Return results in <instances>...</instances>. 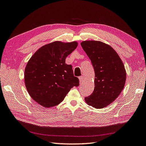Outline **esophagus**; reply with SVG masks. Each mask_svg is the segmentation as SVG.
<instances>
[{
  "label": "esophagus",
  "instance_id": "34e87169",
  "mask_svg": "<svg viewBox=\"0 0 146 146\" xmlns=\"http://www.w3.org/2000/svg\"><path fill=\"white\" fill-rule=\"evenodd\" d=\"M79 80H80V82H82L83 80H84V77H83L82 76H80L79 77Z\"/></svg>",
  "mask_w": 146,
  "mask_h": 146
}]
</instances>
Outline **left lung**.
I'll return each mask as SVG.
<instances>
[{"instance_id":"1","label":"left lung","mask_w":146,"mask_h":146,"mask_svg":"<svg viewBox=\"0 0 146 146\" xmlns=\"http://www.w3.org/2000/svg\"><path fill=\"white\" fill-rule=\"evenodd\" d=\"M81 45L95 72L94 90L85 100L88 105L101 109L113 102L121 92L126 80V71L118 54L109 45L89 40L82 42Z\"/></svg>"}]
</instances>
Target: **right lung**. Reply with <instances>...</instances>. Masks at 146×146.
<instances>
[{
  "label": "right lung",
  "mask_w": 146,
  "mask_h": 146,
  "mask_svg": "<svg viewBox=\"0 0 146 146\" xmlns=\"http://www.w3.org/2000/svg\"><path fill=\"white\" fill-rule=\"evenodd\" d=\"M78 46V43L54 42L40 48L26 66L25 82L31 98L45 108L58 105L71 88L78 87L72 66L66 58Z\"/></svg>",
  "instance_id": "obj_1"
}]
</instances>
